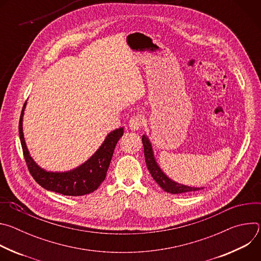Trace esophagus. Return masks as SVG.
<instances>
[{
  "label": "esophagus",
  "mask_w": 261,
  "mask_h": 261,
  "mask_svg": "<svg viewBox=\"0 0 261 261\" xmlns=\"http://www.w3.org/2000/svg\"><path fill=\"white\" fill-rule=\"evenodd\" d=\"M142 126V118L140 116H134L129 121V127L133 131H137Z\"/></svg>",
  "instance_id": "34e87169"
}]
</instances>
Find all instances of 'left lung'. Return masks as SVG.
Segmentation results:
<instances>
[{
  "label": "left lung",
  "instance_id": "8db88e82",
  "mask_svg": "<svg viewBox=\"0 0 261 261\" xmlns=\"http://www.w3.org/2000/svg\"><path fill=\"white\" fill-rule=\"evenodd\" d=\"M142 144H143V151H144V158L146 167L152 174L155 181L160 186V187L171 194H180V193H188V192H194L203 189L202 187H191V186H186L182 184H179L177 181H174L170 177H168L164 171L159 166L158 162L156 161L152 143L146 136V134L142 135Z\"/></svg>",
  "mask_w": 261,
  "mask_h": 261
}]
</instances>
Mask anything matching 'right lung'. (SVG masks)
<instances>
[{
	"label": "right lung",
	"instance_id": "1",
	"mask_svg": "<svg viewBox=\"0 0 261 261\" xmlns=\"http://www.w3.org/2000/svg\"><path fill=\"white\" fill-rule=\"evenodd\" d=\"M25 105L27 102L21 110L18 131L23 156L34 179L44 189L67 196H82L97 190L106 176L116 144L124 134V127L109 132L98 150L80 166L67 171H49L37 164L28 150L22 130Z\"/></svg>",
	"mask_w": 261,
	"mask_h": 261
}]
</instances>
